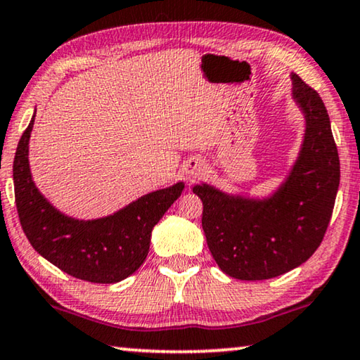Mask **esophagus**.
<instances>
[{"mask_svg": "<svg viewBox=\"0 0 360 360\" xmlns=\"http://www.w3.org/2000/svg\"><path fill=\"white\" fill-rule=\"evenodd\" d=\"M202 170H205V165H202L201 160L193 159V160H190L186 174H188V176H191V179H196V176H200L202 174Z\"/></svg>", "mask_w": 360, "mask_h": 360, "instance_id": "1", "label": "esophagus"}]
</instances>
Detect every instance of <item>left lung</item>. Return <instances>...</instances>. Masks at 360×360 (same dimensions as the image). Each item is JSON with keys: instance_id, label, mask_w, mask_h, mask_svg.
I'll use <instances>...</instances> for the list:
<instances>
[{"instance_id": "1", "label": "left lung", "mask_w": 360, "mask_h": 360, "mask_svg": "<svg viewBox=\"0 0 360 360\" xmlns=\"http://www.w3.org/2000/svg\"><path fill=\"white\" fill-rule=\"evenodd\" d=\"M294 98L305 113L304 148L289 179L268 201L193 188L202 201V231L224 273L262 281L300 266L325 237L340 186V155L321 97L292 72Z\"/></svg>"}]
</instances>
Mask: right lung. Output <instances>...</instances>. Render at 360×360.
<instances>
[{
    "mask_svg": "<svg viewBox=\"0 0 360 360\" xmlns=\"http://www.w3.org/2000/svg\"><path fill=\"white\" fill-rule=\"evenodd\" d=\"M25 128L13 164L15 207L25 237L37 252L72 278L97 284L118 283L144 263L150 232L181 195L184 184L149 193L113 216L77 221L56 211L35 188L29 169Z\"/></svg>",
    "mask_w": 360,
    "mask_h": 360,
    "instance_id": "add662e5",
    "label": "right lung"
}]
</instances>
